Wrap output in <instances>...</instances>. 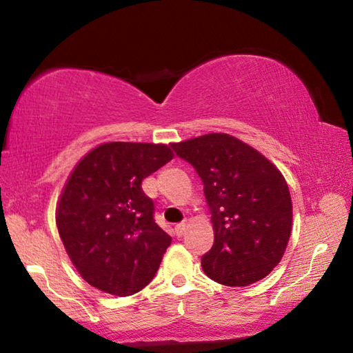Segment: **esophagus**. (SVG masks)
<instances>
[{"label": "esophagus", "mask_w": 353, "mask_h": 353, "mask_svg": "<svg viewBox=\"0 0 353 353\" xmlns=\"http://www.w3.org/2000/svg\"><path fill=\"white\" fill-rule=\"evenodd\" d=\"M187 223H181V224H177L176 227H174V234L177 235V236H182L185 232H187Z\"/></svg>", "instance_id": "esophagus-1"}]
</instances>
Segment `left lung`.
Returning a JSON list of instances; mask_svg holds the SVG:
<instances>
[{"label": "left lung", "instance_id": "left-lung-1", "mask_svg": "<svg viewBox=\"0 0 353 353\" xmlns=\"http://www.w3.org/2000/svg\"><path fill=\"white\" fill-rule=\"evenodd\" d=\"M204 183L214 241L202 270L225 286L259 282L288 246L292 204L285 177L265 155L229 134L172 143Z\"/></svg>", "mask_w": 353, "mask_h": 353}]
</instances>
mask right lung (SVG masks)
Instances as JSON below:
<instances>
[{"instance_id":"right-lung-1","label":"right lung","mask_w":353,"mask_h":353,"mask_svg":"<svg viewBox=\"0 0 353 353\" xmlns=\"http://www.w3.org/2000/svg\"><path fill=\"white\" fill-rule=\"evenodd\" d=\"M171 159L166 145L110 141L71 171L56 224L70 260L94 288L124 297L154 279L171 236L155 224L141 181Z\"/></svg>"}]
</instances>
